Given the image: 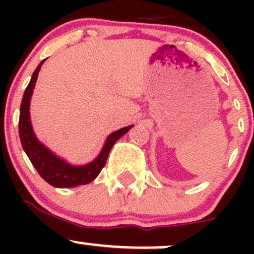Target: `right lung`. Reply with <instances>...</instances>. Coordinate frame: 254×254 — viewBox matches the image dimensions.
<instances>
[{
    "mask_svg": "<svg viewBox=\"0 0 254 254\" xmlns=\"http://www.w3.org/2000/svg\"><path fill=\"white\" fill-rule=\"evenodd\" d=\"M44 61L45 60H43L38 65V67L35 68L34 73H33L32 78H30L29 84L25 88L24 94H23L19 112L20 142H22L23 148H24L25 153L29 157L32 165L34 166L40 177L44 181H47L49 184H51L53 187H56V188H71V187L87 184L93 181L101 173L102 168L106 165L107 158H108V155L111 152L113 145L123 135L127 134L131 129L132 125L123 127V129L118 130V131L112 132L107 137L101 153L97 156L96 160L89 162L88 165L72 166L66 162V161H64L63 158L59 157V156H56L55 153L51 152L35 136L34 131H33L29 114L30 98H32L33 89H34L35 82H37L38 78V73H39L40 67L44 64Z\"/></svg>",
    "mask_w": 254,
    "mask_h": 254,
    "instance_id": "right-lung-1",
    "label": "right lung"
}]
</instances>
